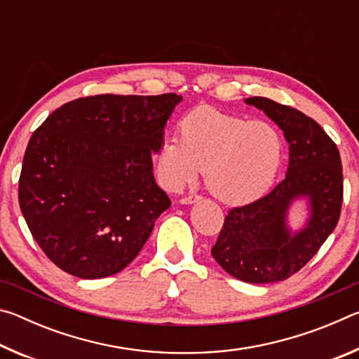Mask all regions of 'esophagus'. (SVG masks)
Returning <instances> with one entry per match:
<instances>
[{"instance_id":"34e87169","label":"esophagus","mask_w":359,"mask_h":359,"mask_svg":"<svg viewBox=\"0 0 359 359\" xmlns=\"http://www.w3.org/2000/svg\"><path fill=\"white\" fill-rule=\"evenodd\" d=\"M199 199H201V198L196 196V194H190V196H185V198H182L179 203H180L182 205H188V204H194V203H198Z\"/></svg>"}]
</instances>
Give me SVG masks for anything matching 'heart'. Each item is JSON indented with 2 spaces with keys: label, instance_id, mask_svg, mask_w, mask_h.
Returning a JSON list of instances; mask_svg holds the SVG:
<instances>
[{
  "label": "heart",
  "instance_id": "obj_1",
  "mask_svg": "<svg viewBox=\"0 0 359 359\" xmlns=\"http://www.w3.org/2000/svg\"><path fill=\"white\" fill-rule=\"evenodd\" d=\"M180 139L169 136L156 155L161 184L179 190L205 168V187L226 204H245L269 190L283 160L274 125L198 107L182 118Z\"/></svg>",
  "mask_w": 359,
  "mask_h": 359
}]
</instances>
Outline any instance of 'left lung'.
<instances>
[{"instance_id":"left-lung-1","label":"left lung","mask_w":359,"mask_h":359,"mask_svg":"<svg viewBox=\"0 0 359 359\" xmlns=\"http://www.w3.org/2000/svg\"><path fill=\"white\" fill-rule=\"evenodd\" d=\"M244 101L283 131L288 168L264 198L228 212L212 257L242 282H280L307 264L336 228L342 208V163L336 144L306 114L263 96ZM297 203L306 215L293 229L289 215Z\"/></svg>"}]
</instances>
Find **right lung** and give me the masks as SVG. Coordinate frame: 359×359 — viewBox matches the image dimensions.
Segmentation results:
<instances>
[{"label":"right lung","instance_id":"1","mask_svg":"<svg viewBox=\"0 0 359 359\" xmlns=\"http://www.w3.org/2000/svg\"><path fill=\"white\" fill-rule=\"evenodd\" d=\"M182 96L98 95L66 102L33 133L19 180L22 214L60 269H125L169 209L151 156Z\"/></svg>","mask_w":359,"mask_h":359}]
</instances>
